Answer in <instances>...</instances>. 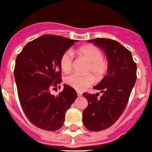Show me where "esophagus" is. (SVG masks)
I'll list each match as a JSON object with an SVG mask.
<instances>
[{
	"label": "esophagus",
	"instance_id": "esophagus-1",
	"mask_svg": "<svg viewBox=\"0 0 152 152\" xmlns=\"http://www.w3.org/2000/svg\"><path fill=\"white\" fill-rule=\"evenodd\" d=\"M77 94L78 96H82V92H80V91H77Z\"/></svg>",
	"mask_w": 152,
	"mask_h": 152
}]
</instances>
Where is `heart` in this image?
I'll list each match as a JSON object with an SVG mask.
<instances>
[{
	"label": "heart",
	"mask_w": 152,
	"mask_h": 152,
	"mask_svg": "<svg viewBox=\"0 0 152 152\" xmlns=\"http://www.w3.org/2000/svg\"><path fill=\"white\" fill-rule=\"evenodd\" d=\"M77 53L89 61L87 72L93 73L96 78H100L107 70L106 62L103 59V54L99 48L94 45H84L77 48ZM74 54L72 51L67 50L60 58V66L64 72H69L73 67ZM66 85L78 91H82L93 83L94 79L92 75H80L71 74L65 77Z\"/></svg>",
	"instance_id": "heart-1"
}]
</instances>
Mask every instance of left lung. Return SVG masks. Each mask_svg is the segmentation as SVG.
<instances>
[{
  "instance_id": "8db88e82",
  "label": "left lung",
  "mask_w": 152,
  "mask_h": 152,
  "mask_svg": "<svg viewBox=\"0 0 152 152\" xmlns=\"http://www.w3.org/2000/svg\"><path fill=\"white\" fill-rule=\"evenodd\" d=\"M103 49L107 59V75L93 88L99 93L83 96L88 106L82 112V122L87 129L101 131L112 126L124 111L137 80V64L130 51L119 42L108 38L88 40Z\"/></svg>"
}]
</instances>
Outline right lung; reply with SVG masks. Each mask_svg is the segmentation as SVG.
<instances>
[{
    "mask_svg": "<svg viewBox=\"0 0 152 152\" xmlns=\"http://www.w3.org/2000/svg\"><path fill=\"white\" fill-rule=\"evenodd\" d=\"M75 42L45 34L26 44L17 56L14 76L19 102L28 119L38 128L59 129L77 97L75 89L66 85L57 96L50 93L62 82L60 58Z\"/></svg>",
    "mask_w": 152,
    "mask_h": 152,
    "instance_id": "1",
    "label": "right lung"
}]
</instances>
